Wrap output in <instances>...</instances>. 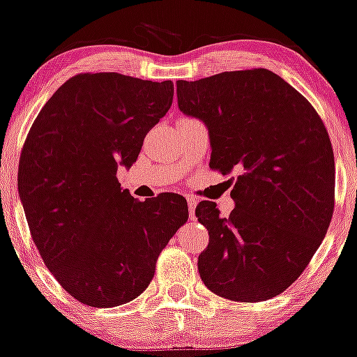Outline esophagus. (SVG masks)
<instances>
[{
	"label": "esophagus",
	"instance_id": "esophagus-1",
	"mask_svg": "<svg viewBox=\"0 0 357 357\" xmlns=\"http://www.w3.org/2000/svg\"><path fill=\"white\" fill-rule=\"evenodd\" d=\"M186 202H188V210H190V218L195 220V208H196V199L192 196H186Z\"/></svg>",
	"mask_w": 357,
	"mask_h": 357
}]
</instances>
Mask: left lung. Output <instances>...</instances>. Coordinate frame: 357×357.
<instances>
[{"mask_svg":"<svg viewBox=\"0 0 357 357\" xmlns=\"http://www.w3.org/2000/svg\"><path fill=\"white\" fill-rule=\"evenodd\" d=\"M178 105L208 127L211 169L236 171L235 210L196 206L210 243L199 277L216 296L261 302L301 277L334 211V153L322 119L267 68L178 80ZM231 181V179H230Z\"/></svg>","mask_w":357,"mask_h":357,"instance_id":"obj_1","label":"left lung"}]
</instances>
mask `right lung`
I'll list each match as a JSON object with an SVG mask.
<instances>
[{
    "label": "right lung",
    "instance_id": "right-lung-1",
    "mask_svg": "<svg viewBox=\"0 0 357 357\" xmlns=\"http://www.w3.org/2000/svg\"><path fill=\"white\" fill-rule=\"evenodd\" d=\"M171 80L79 73L36 116L20 159L18 190L45 265L82 304L141 296L159 253L188 221L179 195L137 202L117 181L173 104Z\"/></svg>",
    "mask_w": 357,
    "mask_h": 357
}]
</instances>
